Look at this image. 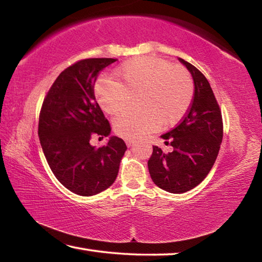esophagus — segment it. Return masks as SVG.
I'll return each mask as SVG.
<instances>
[{
	"mask_svg": "<svg viewBox=\"0 0 262 262\" xmlns=\"http://www.w3.org/2000/svg\"><path fill=\"white\" fill-rule=\"evenodd\" d=\"M126 144H127V147H132V145L134 144V141H133V140H126Z\"/></svg>",
	"mask_w": 262,
	"mask_h": 262,
	"instance_id": "esophagus-1",
	"label": "esophagus"
}]
</instances>
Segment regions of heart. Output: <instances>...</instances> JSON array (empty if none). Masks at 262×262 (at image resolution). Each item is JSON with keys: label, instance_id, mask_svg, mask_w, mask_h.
Segmentation results:
<instances>
[{"label": "heart", "instance_id": "heart-1", "mask_svg": "<svg viewBox=\"0 0 262 262\" xmlns=\"http://www.w3.org/2000/svg\"><path fill=\"white\" fill-rule=\"evenodd\" d=\"M115 79L99 78L95 97L101 110L117 114L139 95L137 110H125L114 118V132L126 140H137L163 125L173 126L190 106L194 85L187 70L154 56H139L114 70Z\"/></svg>", "mask_w": 262, "mask_h": 262}]
</instances>
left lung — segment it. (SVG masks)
Listing matches in <instances>:
<instances>
[{
  "label": "left lung",
  "mask_w": 262,
  "mask_h": 262,
  "mask_svg": "<svg viewBox=\"0 0 262 262\" xmlns=\"http://www.w3.org/2000/svg\"><path fill=\"white\" fill-rule=\"evenodd\" d=\"M194 81L193 101L179 125L163 134L173 151L154 145L148 161L150 177L159 188L180 194L194 188L209 173L223 139V122L210 84L200 70L183 59Z\"/></svg>",
  "instance_id": "8db88e82"
}]
</instances>
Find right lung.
Segmentation results:
<instances>
[{
	"instance_id": "1",
	"label": "right lung",
	"mask_w": 262,
	"mask_h": 262,
	"mask_svg": "<svg viewBox=\"0 0 262 262\" xmlns=\"http://www.w3.org/2000/svg\"><path fill=\"white\" fill-rule=\"evenodd\" d=\"M115 61L85 59L64 69L47 92L39 117L38 135L48 165L66 188L82 196L98 194L114 183L127 150L117 136L100 148L90 144L92 135L111 134L94 85L101 70Z\"/></svg>"
}]
</instances>
